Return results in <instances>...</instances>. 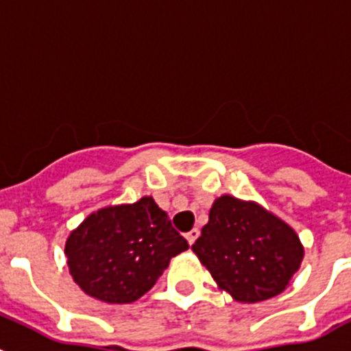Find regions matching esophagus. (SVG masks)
Returning <instances> with one entry per match:
<instances>
[{"mask_svg": "<svg viewBox=\"0 0 351 351\" xmlns=\"http://www.w3.org/2000/svg\"><path fill=\"white\" fill-rule=\"evenodd\" d=\"M198 235H200V230H198V228H193V230H190L188 234H186V239H188V243L190 244H195V241L198 239Z\"/></svg>", "mask_w": 351, "mask_h": 351, "instance_id": "esophagus-1", "label": "esophagus"}]
</instances>
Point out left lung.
<instances>
[{
  "label": "left lung",
  "instance_id": "8db88e82",
  "mask_svg": "<svg viewBox=\"0 0 351 351\" xmlns=\"http://www.w3.org/2000/svg\"><path fill=\"white\" fill-rule=\"evenodd\" d=\"M191 250L218 287L244 304L280 295L304 258L291 226L256 202L230 195L214 200Z\"/></svg>",
  "mask_w": 351,
  "mask_h": 351
}]
</instances>
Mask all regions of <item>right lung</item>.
Wrapping results in <instances>:
<instances>
[{
	"label": "right lung",
	"instance_id": "right-lung-1",
	"mask_svg": "<svg viewBox=\"0 0 351 351\" xmlns=\"http://www.w3.org/2000/svg\"><path fill=\"white\" fill-rule=\"evenodd\" d=\"M153 197L89 214L66 239L64 255L77 285L107 304H130L154 287L170 258L188 250Z\"/></svg>",
	"mask_w": 351,
	"mask_h": 351
}]
</instances>
